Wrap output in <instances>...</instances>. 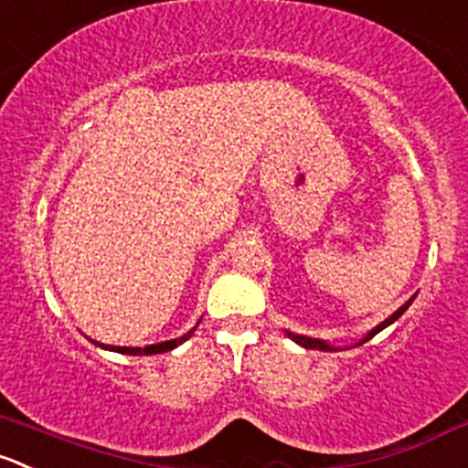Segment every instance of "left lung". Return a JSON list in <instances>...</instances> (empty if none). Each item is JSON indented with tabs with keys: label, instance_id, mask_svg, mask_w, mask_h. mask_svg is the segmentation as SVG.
<instances>
[{
	"label": "left lung",
	"instance_id": "1",
	"mask_svg": "<svg viewBox=\"0 0 468 468\" xmlns=\"http://www.w3.org/2000/svg\"><path fill=\"white\" fill-rule=\"evenodd\" d=\"M414 297H416V294H414ZM414 297H411L410 299V302H405V303H402V306L400 308H398V311L396 313H393V315L391 317H387V320H384L382 322V324H378V326H375V329L373 331H368V334H366L364 335V338H361L359 340V343H356V345H364L366 343V340H370V338H373V335H378L379 334V331H382V329H387V326L388 324H393V322H396L398 320V317H400L402 315V313H405L407 311V308H410L411 306V302H414ZM288 335H290V338H292L294 340V343H297V345H302V347H306V349H322V352H334V345H329V343H324V340H320V338H308V335H299V334H290V331H288Z\"/></svg>",
	"mask_w": 468,
	"mask_h": 468
}]
</instances>
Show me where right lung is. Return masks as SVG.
<instances>
[{"instance_id": "right-lung-1", "label": "right lung", "mask_w": 468, "mask_h": 468, "mask_svg": "<svg viewBox=\"0 0 468 468\" xmlns=\"http://www.w3.org/2000/svg\"><path fill=\"white\" fill-rule=\"evenodd\" d=\"M197 329V326H194ZM192 331H187L185 335H180V338H174V340H165V343H157V345H146V347H119V345H104V343H98V340H93L98 347L102 349H112V352H119V355H133V356H142V355H162V352H169V349L178 347V345H183L185 340L189 338V335L194 334Z\"/></svg>"}]
</instances>
